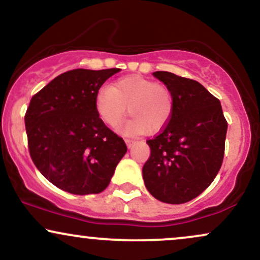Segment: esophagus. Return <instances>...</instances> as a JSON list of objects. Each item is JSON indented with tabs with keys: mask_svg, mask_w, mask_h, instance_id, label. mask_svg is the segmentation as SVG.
I'll use <instances>...</instances> for the list:
<instances>
[{
	"mask_svg": "<svg viewBox=\"0 0 260 260\" xmlns=\"http://www.w3.org/2000/svg\"><path fill=\"white\" fill-rule=\"evenodd\" d=\"M124 142H126L128 149H131L134 144H136V140H132V139H126V140H124Z\"/></svg>",
	"mask_w": 260,
	"mask_h": 260,
	"instance_id": "1",
	"label": "esophagus"
}]
</instances>
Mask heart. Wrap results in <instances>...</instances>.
Segmentation results:
<instances>
[{"mask_svg": "<svg viewBox=\"0 0 260 260\" xmlns=\"http://www.w3.org/2000/svg\"><path fill=\"white\" fill-rule=\"evenodd\" d=\"M95 109L107 126H116L128 112L132 117L117 127L124 136L145 131L156 133L168 126L174 113V98L166 86L139 76L118 79L95 96Z\"/></svg>", "mask_w": 260, "mask_h": 260, "instance_id": "1", "label": "heart"}]
</instances>
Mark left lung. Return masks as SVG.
Here are the masks:
<instances>
[{
	"mask_svg": "<svg viewBox=\"0 0 260 260\" xmlns=\"http://www.w3.org/2000/svg\"><path fill=\"white\" fill-rule=\"evenodd\" d=\"M174 98L168 126L147 140L150 157L143 180L154 198L168 204L187 203L210 186L221 168L228 122L221 104L201 83L157 71Z\"/></svg>",
	"mask_w": 260,
	"mask_h": 260,
	"instance_id": "1",
	"label": "left lung"
}]
</instances>
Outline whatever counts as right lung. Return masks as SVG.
Instances as JSON below:
<instances>
[{"label": "right lung", "instance_id": "right-lung-1", "mask_svg": "<svg viewBox=\"0 0 260 260\" xmlns=\"http://www.w3.org/2000/svg\"><path fill=\"white\" fill-rule=\"evenodd\" d=\"M110 70H73L31 98L25 113L29 153L39 171L59 189L98 194L109 186L127 153L124 140L105 126L95 96Z\"/></svg>", "mask_w": 260, "mask_h": 260}]
</instances>
